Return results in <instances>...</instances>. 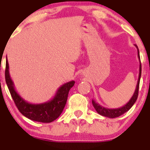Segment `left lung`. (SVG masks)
Masks as SVG:
<instances>
[{
  "instance_id": "left-lung-1",
  "label": "left lung",
  "mask_w": 150,
  "mask_h": 150,
  "mask_svg": "<svg viewBox=\"0 0 150 150\" xmlns=\"http://www.w3.org/2000/svg\"><path fill=\"white\" fill-rule=\"evenodd\" d=\"M135 46L137 49V52H138V59L140 61V69H139V76L138 80H137V86L135 88L134 93L133 96L132 97V98L130 99L129 101L125 105L122 106L120 108H116V109H109V108H105V107L100 106L98 103L95 102V100H92V104H93L94 107H95V110L98 112L101 116H106L108 118H116L119 116H122L124 114L125 112H126L127 111L129 110L132 108V106L134 104L135 101L137 100V96H138V90H139V84H140V76H141V64H140V54H139V50L137 45H135Z\"/></svg>"
}]
</instances>
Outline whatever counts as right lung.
<instances>
[{"mask_svg": "<svg viewBox=\"0 0 150 150\" xmlns=\"http://www.w3.org/2000/svg\"><path fill=\"white\" fill-rule=\"evenodd\" d=\"M5 79L12 98L19 112L23 116L33 121L49 123L55 120L61 115L65 107L69 91L74 86V80L64 83L57 91L52 100L42 104H30L24 100L16 92L9 72L7 58L6 61Z\"/></svg>", "mask_w": 150, "mask_h": 150, "instance_id": "right-lung-1", "label": "right lung"}]
</instances>
